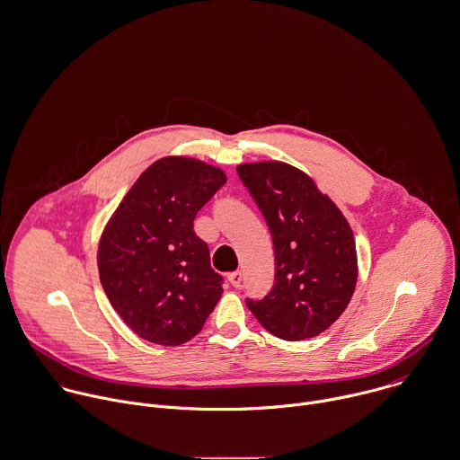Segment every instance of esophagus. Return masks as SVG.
<instances>
[{
    "instance_id": "obj_1",
    "label": "esophagus",
    "mask_w": 460,
    "mask_h": 460,
    "mask_svg": "<svg viewBox=\"0 0 460 460\" xmlns=\"http://www.w3.org/2000/svg\"><path fill=\"white\" fill-rule=\"evenodd\" d=\"M228 282L234 286V288H241V282H243V273L241 271H234L228 275Z\"/></svg>"
}]
</instances>
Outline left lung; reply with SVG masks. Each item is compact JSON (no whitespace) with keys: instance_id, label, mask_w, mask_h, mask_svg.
Wrapping results in <instances>:
<instances>
[{"instance_id":"1","label":"left lung","mask_w":460,"mask_h":460,"mask_svg":"<svg viewBox=\"0 0 460 460\" xmlns=\"http://www.w3.org/2000/svg\"><path fill=\"white\" fill-rule=\"evenodd\" d=\"M237 174L270 226L277 264L273 289L246 305L284 341L315 337L353 296L358 277L353 232L314 180L289 164H241Z\"/></svg>"}]
</instances>
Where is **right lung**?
Masks as SVG:
<instances>
[{"mask_svg": "<svg viewBox=\"0 0 460 460\" xmlns=\"http://www.w3.org/2000/svg\"><path fill=\"white\" fill-rule=\"evenodd\" d=\"M226 183L219 167L164 156L132 185L98 248L103 291L143 339L178 346L192 339L223 295V277L194 234V217Z\"/></svg>", "mask_w": 460, "mask_h": 460, "instance_id": "add662e5", "label": "right lung"}]
</instances>
